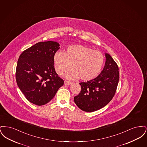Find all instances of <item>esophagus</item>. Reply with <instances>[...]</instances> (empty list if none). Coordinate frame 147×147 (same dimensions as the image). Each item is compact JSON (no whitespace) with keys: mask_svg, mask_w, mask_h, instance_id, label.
<instances>
[{"mask_svg":"<svg viewBox=\"0 0 147 147\" xmlns=\"http://www.w3.org/2000/svg\"><path fill=\"white\" fill-rule=\"evenodd\" d=\"M64 83L65 85H69L70 84H71V83L70 82H68V81H64Z\"/></svg>","mask_w":147,"mask_h":147,"instance_id":"obj_1","label":"esophagus"}]
</instances>
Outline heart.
I'll use <instances>...</instances> for the list:
<instances>
[{"label": "heart", "mask_w": 147, "mask_h": 147, "mask_svg": "<svg viewBox=\"0 0 147 147\" xmlns=\"http://www.w3.org/2000/svg\"><path fill=\"white\" fill-rule=\"evenodd\" d=\"M55 68L58 74H67L69 79L79 78L84 81L90 80L98 76L104 63V56L99 51L80 45L69 46L65 52L58 51L53 56Z\"/></svg>", "instance_id": "1"}]
</instances>
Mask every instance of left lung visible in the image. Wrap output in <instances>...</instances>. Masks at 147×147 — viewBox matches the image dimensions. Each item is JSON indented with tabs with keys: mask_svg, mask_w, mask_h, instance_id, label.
Returning a JSON list of instances; mask_svg holds the SVG:
<instances>
[{
	"mask_svg": "<svg viewBox=\"0 0 147 147\" xmlns=\"http://www.w3.org/2000/svg\"><path fill=\"white\" fill-rule=\"evenodd\" d=\"M103 70L98 77L80 83L81 91L74 98L77 106L85 112H93L104 107L115 94L119 80V67L109 53H105Z\"/></svg>",
	"mask_w": 147,
	"mask_h": 147,
	"instance_id": "left-lung-1",
	"label": "left lung"
}]
</instances>
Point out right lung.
Wrapping results in <instances>:
<instances>
[{"instance_id":"obj_1","label":"right lung","mask_w":147,"mask_h":147,"mask_svg":"<svg viewBox=\"0 0 147 147\" xmlns=\"http://www.w3.org/2000/svg\"><path fill=\"white\" fill-rule=\"evenodd\" d=\"M59 46L52 41L38 42L24 51L18 61V86L26 99L35 105L48 103L64 84L54 67L53 56Z\"/></svg>"}]
</instances>
